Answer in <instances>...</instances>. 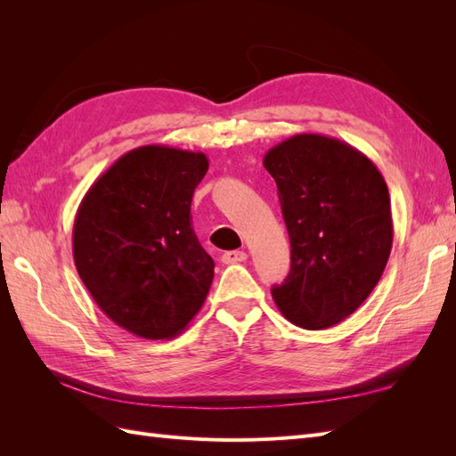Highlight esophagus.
Wrapping results in <instances>:
<instances>
[{
    "mask_svg": "<svg viewBox=\"0 0 456 456\" xmlns=\"http://www.w3.org/2000/svg\"><path fill=\"white\" fill-rule=\"evenodd\" d=\"M245 260H247V253L245 251H226L223 255L224 265H238V262H245Z\"/></svg>",
    "mask_w": 456,
    "mask_h": 456,
    "instance_id": "obj_1",
    "label": "esophagus"
}]
</instances>
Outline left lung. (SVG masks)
Here are the masks:
<instances>
[{
	"instance_id": "obj_1",
	"label": "left lung",
	"mask_w": 456,
	"mask_h": 456,
	"mask_svg": "<svg viewBox=\"0 0 456 456\" xmlns=\"http://www.w3.org/2000/svg\"><path fill=\"white\" fill-rule=\"evenodd\" d=\"M262 163L291 240V272L273 302L297 327H333L363 305L390 258L388 186L360 150L325 134H295Z\"/></svg>"
}]
</instances>
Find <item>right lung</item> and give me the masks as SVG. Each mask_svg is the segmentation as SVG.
<instances>
[{
	"mask_svg": "<svg viewBox=\"0 0 456 456\" xmlns=\"http://www.w3.org/2000/svg\"><path fill=\"white\" fill-rule=\"evenodd\" d=\"M209 161L201 151L134 148L96 178L74 220V262L99 308L129 333L181 335L209 293L215 262L190 205Z\"/></svg>",
	"mask_w": 456,
	"mask_h": 456,
	"instance_id": "add662e5",
	"label": "right lung"
}]
</instances>
